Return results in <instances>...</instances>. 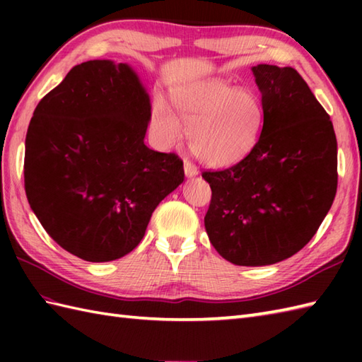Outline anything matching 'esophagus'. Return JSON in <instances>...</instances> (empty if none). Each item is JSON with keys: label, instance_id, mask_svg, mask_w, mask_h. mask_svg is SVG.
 <instances>
[{"label": "esophagus", "instance_id": "1", "mask_svg": "<svg viewBox=\"0 0 362 362\" xmlns=\"http://www.w3.org/2000/svg\"><path fill=\"white\" fill-rule=\"evenodd\" d=\"M183 171H185L187 177H196L199 174V169L193 163H191L189 160L183 161Z\"/></svg>", "mask_w": 362, "mask_h": 362}]
</instances>
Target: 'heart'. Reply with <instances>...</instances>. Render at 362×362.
I'll use <instances>...</instances> for the list:
<instances>
[{"label":"heart","instance_id":"obj_1","mask_svg":"<svg viewBox=\"0 0 362 362\" xmlns=\"http://www.w3.org/2000/svg\"><path fill=\"white\" fill-rule=\"evenodd\" d=\"M173 101L189 130V149L204 165L233 166L257 146L264 113L255 91L222 79L197 81L174 88ZM152 124L165 148L182 140L180 121L163 101L153 105Z\"/></svg>","mask_w":362,"mask_h":362}]
</instances>
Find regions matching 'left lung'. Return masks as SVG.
I'll return each mask as SVG.
<instances>
[{"label":"left lung","mask_w":362,"mask_h":362,"mask_svg":"<svg viewBox=\"0 0 362 362\" xmlns=\"http://www.w3.org/2000/svg\"><path fill=\"white\" fill-rule=\"evenodd\" d=\"M263 129L247 157L202 174L211 202L205 230L236 266H267L294 255L316 235L337 188V141L324 107L291 66H252Z\"/></svg>","instance_id":"8db88e82"}]
</instances>
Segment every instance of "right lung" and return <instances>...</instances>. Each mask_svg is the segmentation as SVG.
<instances>
[{
    "label": "right lung",
    "instance_id": "1",
    "mask_svg": "<svg viewBox=\"0 0 362 362\" xmlns=\"http://www.w3.org/2000/svg\"><path fill=\"white\" fill-rule=\"evenodd\" d=\"M151 107L135 68L109 59L76 65L35 107L25 144L28 202L78 258L105 263L132 252L185 179L175 153L144 144Z\"/></svg>",
    "mask_w": 362,
    "mask_h": 362
}]
</instances>
